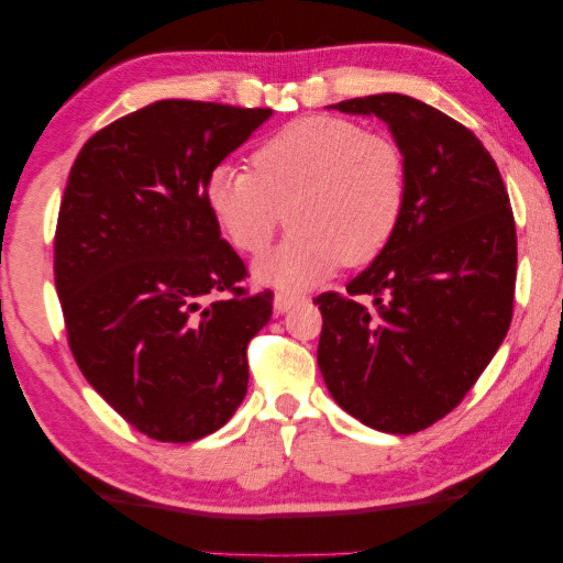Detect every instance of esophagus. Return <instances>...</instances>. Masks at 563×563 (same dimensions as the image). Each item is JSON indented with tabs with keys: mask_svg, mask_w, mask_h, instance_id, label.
<instances>
[{
	"mask_svg": "<svg viewBox=\"0 0 563 563\" xmlns=\"http://www.w3.org/2000/svg\"><path fill=\"white\" fill-rule=\"evenodd\" d=\"M299 301H303V297H299V294H284V291H276V297H274V309H276V311H289L291 307H297Z\"/></svg>",
	"mask_w": 563,
	"mask_h": 563,
	"instance_id": "obj_1",
	"label": "esophagus"
}]
</instances>
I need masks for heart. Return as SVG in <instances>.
<instances>
[{
  "mask_svg": "<svg viewBox=\"0 0 563 563\" xmlns=\"http://www.w3.org/2000/svg\"><path fill=\"white\" fill-rule=\"evenodd\" d=\"M252 167L219 164L205 197L221 234L249 256L269 249L289 211L297 229L256 264V276L276 287H303L339 264L374 262L407 207L401 146L344 117L294 119L254 152Z\"/></svg>",
  "mask_w": 563,
  "mask_h": 563,
  "instance_id": "obj_1",
  "label": "heart"
}]
</instances>
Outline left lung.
Segmentation results:
<instances>
[{"label": "left lung", "instance_id": "1", "mask_svg": "<svg viewBox=\"0 0 563 563\" xmlns=\"http://www.w3.org/2000/svg\"><path fill=\"white\" fill-rule=\"evenodd\" d=\"M389 124L407 156L399 229L346 294L324 291L319 368L344 411L417 434L472 391L514 314L516 224L499 167L472 129L407 95L334 104Z\"/></svg>", "mask_w": 563, "mask_h": 563}]
</instances>
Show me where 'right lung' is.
<instances>
[{"mask_svg":"<svg viewBox=\"0 0 563 563\" xmlns=\"http://www.w3.org/2000/svg\"><path fill=\"white\" fill-rule=\"evenodd\" d=\"M272 109L162 99L99 129L74 159L54 234L74 362L101 399L156 441L187 444L232 419L246 346L272 291L221 239L209 172Z\"/></svg>","mask_w":563,"mask_h":563,"instance_id":"1","label":"right lung"}]
</instances>
